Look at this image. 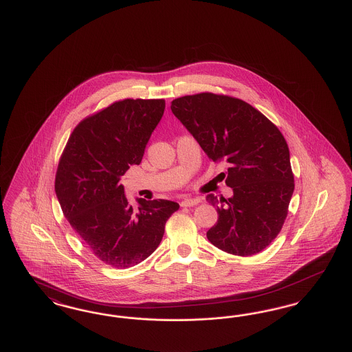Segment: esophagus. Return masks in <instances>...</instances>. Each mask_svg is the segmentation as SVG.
Masks as SVG:
<instances>
[{"label":"esophagus","mask_w":352,"mask_h":352,"mask_svg":"<svg viewBox=\"0 0 352 352\" xmlns=\"http://www.w3.org/2000/svg\"><path fill=\"white\" fill-rule=\"evenodd\" d=\"M198 203H201L199 198H187V199L181 201V206L182 207H191V206H195Z\"/></svg>","instance_id":"1"}]
</instances>
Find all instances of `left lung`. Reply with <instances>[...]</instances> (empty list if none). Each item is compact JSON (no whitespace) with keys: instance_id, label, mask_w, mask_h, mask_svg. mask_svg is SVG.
<instances>
[{"instance_id":"8db88e82","label":"left lung","mask_w":352,"mask_h":352,"mask_svg":"<svg viewBox=\"0 0 352 352\" xmlns=\"http://www.w3.org/2000/svg\"><path fill=\"white\" fill-rule=\"evenodd\" d=\"M171 112L214 162L228 165V199L207 195L218 223L207 239L219 250L252 256L280 234L294 191L284 135L261 112L240 99L203 92L171 101Z\"/></svg>"}]
</instances>
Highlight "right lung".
I'll list each match as a JSON object with an SVG mask.
<instances>
[{
  "instance_id": "right-lung-1",
  "label": "right lung",
  "mask_w": 352,
  "mask_h": 352,
  "mask_svg": "<svg viewBox=\"0 0 352 352\" xmlns=\"http://www.w3.org/2000/svg\"><path fill=\"white\" fill-rule=\"evenodd\" d=\"M165 111L162 99H125L84 118L62 154L55 192L71 227L102 263L129 268L160 245L177 201L137 198L135 211L121 177L140 165Z\"/></svg>"
}]
</instances>
